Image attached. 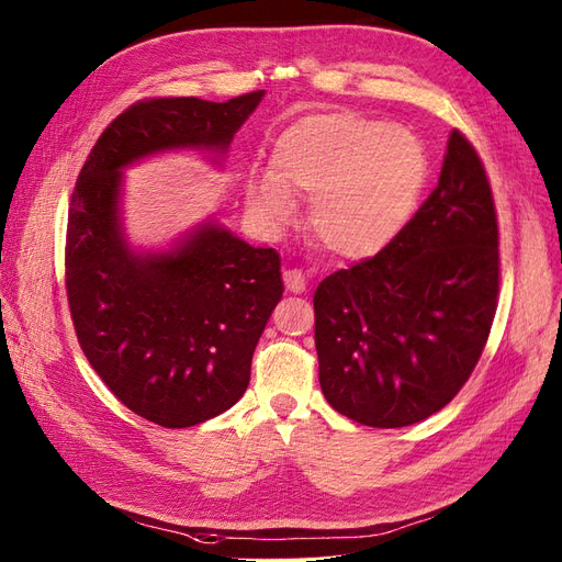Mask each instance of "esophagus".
I'll return each instance as SVG.
<instances>
[{
  "mask_svg": "<svg viewBox=\"0 0 562 562\" xmlns=\"http://www.w3.org/2000/svg\"><path fill=\"white\" fill-rule=\"evenodd\" d=\"M282 282H284L286 290L294 292V294H301L303 290H306V278H303V272L299 268L284 270L282 272Z\"/></svg>",
  "mask_w": 562,
  "mask_h": 562,
  "instance_id": "34e87169",
  "label": "esophagus"
}]
</instances>
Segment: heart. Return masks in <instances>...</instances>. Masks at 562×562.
<instances>
[{
    "mask_svg": "<svg viewBox=\"0 0 562 562\" xmlns=\"http://www.w3.org/2000/svg\"><path fill=\"white\" fill-rule=\"evenodd\" d=\"M272 176H254L249 202L270 223L292 221L290 190L313 198L311 231L339 256H367L403 228L426 179L422 140L356 112L294 122L270 153Z\"/></svg>",
    "mask_w": 562,
    "mask_h": 562,
    "instance_id": "1",
    "label": "heart"
}]
</instances>
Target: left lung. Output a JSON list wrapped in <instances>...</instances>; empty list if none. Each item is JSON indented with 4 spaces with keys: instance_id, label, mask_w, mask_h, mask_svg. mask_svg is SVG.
<instances>
[{
    "instance_id": "left-lung-1",
    "label": "left lung",
    "mask_w": 562,
    "mask_h": 562,
    "mask_svg": "<svg viewBox=\"0 0 562 562\" xmlns=\"http://www.w3.org/2000/svg\"><path fill=\"white\" fill-rule=\"evenodd\" d=\"M499 223L459 130L440 181L391 243L313 296L319 386L348 419L403 428L442 409L483 356L499 303Z\"/></svg>"
}]
</instances>
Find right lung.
Wrapping results in <instances>:
<instances>
[{
	"label": "right lung",
	"instance_id": "right-lung-1",
	"mask_svg": "<svg viewBox=\"0 0 562 562\" xmlns=\"http://www.w3.org/2000/svg\"><path fill=\"white\" fill-rule=\"evenodd\" d=\"M261 99H143L105 126L77 176L66 233L77 341L112 395L157 426L202 424L245 395L254 348L282 299L280 254L221 226L167 254H134L117 221L120 169L159 150H226Z\"/></svg>",
	"mask_w": 562,
	"mask_h": 562
}]
</instances>
